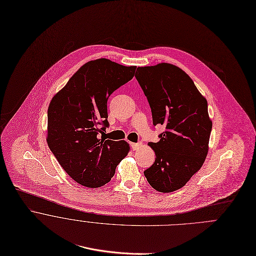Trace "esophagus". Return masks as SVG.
<instances>
[{
  "mask_svg": "<svg viewBox=\"0 0 256 256\" xmlns=\"http://www.w3.org/2000/svg\"><path fill=\"white\" fill-rule=\"evenodd\" d=\"M132 148L134 150H138L142 148V144H132Z\"/></svg>",
  "mask_w": 256,
  "mask_h": 256,
  "instance_id": "34e87169",
  "label": "esophagus"
}]
</instances>
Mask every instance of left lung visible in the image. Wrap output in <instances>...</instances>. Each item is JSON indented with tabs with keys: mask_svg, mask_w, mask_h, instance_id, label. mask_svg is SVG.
<instances>
[{
	"mask_svg": "<svg viewBox=\"0 0 256 256\" xmlns=\"http://www.w3.org/2000/svg\"><path fill=\"white\" fill-rule=\"evenodd\" d=\"M136 78L150 102L154 126L166 128L158 142L148 144L156 158L144 176L156 191L170 193L184 187L204 164L212 126L208 102L176 65L138 67Z\"/></svg>",
	"mask_w": 256,
	"mask_h": 256,
	"instance_id": "1",
	"label": "left lung"
}]
</instances>
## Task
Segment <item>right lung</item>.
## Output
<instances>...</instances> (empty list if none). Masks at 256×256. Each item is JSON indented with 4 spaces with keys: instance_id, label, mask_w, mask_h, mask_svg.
Here are the masks:
<instances>
[{
    "instance_id": "obj_1",
    "label": "right lung",
    "mask_w": 256,
    "mask_h": 256,
    "mask_svg": "<svg viewBox=\"0 0 256 256\" xmlns=\"http://www.w3.org/2000/svg\"><path fill=\"white\" fill-rule=\"evenodd\" d=\"M136 69L106 58L88 61L50 101L48 148L64 171L82 186L99 188L108 183L130 150L126 140H106L104 132L108 126V98L132 79Z\"/></svg>"
}]
</instances>
